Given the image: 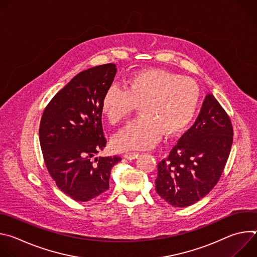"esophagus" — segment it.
<instances>
[{
	"label": "esophagus",
	"mask_w": 257,
	"mask_h": 257,
	"mask_svg": "<svg viewBox=\"0 0 257 257\" xmlns=\"http://www.w3.org/2000/svg\"><path fill=\"white\" fill-rule=\"evenodd\" d=\"M125 159L127 160H134L138 157V153H135V152H128V153H125L124 156H123Z\"/></svg>",
	"instance_id": "34e87169"
}]
</instances>
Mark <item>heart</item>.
I'll return each mask as SVG.
<instances>
[{
  "label": "heart",
  "mask_w": 257,
  "mask_h": 257,
  "mask_svg": "<svg viewBox=\"0 0 257 257\" xmlns=\"http://www.w3.org/2000/svg\"><path fill=\"white\" fill-rule=\"evenodd\" d=\"M200 101L197 83L162 69L135 72L126 88L109 86L103 93L100 108L108 123L124 121L139 104L141 116L130 122L112 140L117 151L153 148L163 132L172 136L184 130L194 118Z\"/></svg>",
  "instance_id": "obj_1"
}]
</instances>
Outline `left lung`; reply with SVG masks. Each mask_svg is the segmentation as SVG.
Masks as SVG:
<instances>
[{"label":"left lung","mask_w":257,"mask_h":257,"mask_svg":"<svg viewBox=\"0 0 257 257\" xmlns=\"http://www.w3.org/2000/svg\"><path fill=\"white\" fill-rule=\"evenodd\" d=\"M233 143L230 117L212 94L169 156L158 164L156 190L175 207L189 206L216 185Z\"/></svg>","instance_id":"left-lung-1"}]
</instances>
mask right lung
<instances>
[{
	"mask_svg": "<svg viewBox=\"0 0 257 257\" xmlns=\"http://www.w3.org/2000/svg\"><path fill=\"white\" fill-rule=\"evenodd\" d=\"M115 64L80 72L48 103L40 125L46 167L61 191L88 201L106 191L118 156L94 158L105 148L100 101L116 75Z\"/></svg>",
	"mask_w": 257,
	"mask_h": 257,
	"instance_id": "1",
	"label": "right lung"
}]
</instances>
